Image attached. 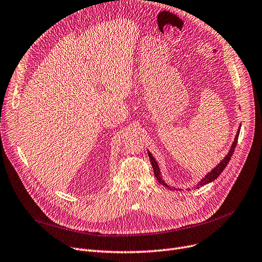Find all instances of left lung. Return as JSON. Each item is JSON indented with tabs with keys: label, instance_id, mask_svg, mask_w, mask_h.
Instances as JSON below:
<instances>
[{
	"label": "left lung",
	"instance_id": "1",
	"mask_svg": "<svg viewBox=\"0 0 262 262\" xmlns=\"http://www.w3.org/2000/svg\"><path fill=\"white\" fill-rule=\"evenodd\" d=\"M239 133H240V127H239V129H238V132H236L234 141H233V143H232V145H231V147H230V150L228 151V154L225 156V158H224L212 170H211L210 172H208L207 175H206L201 181L198 182L197 188H199V186H203V185H205V184H207V183H209V182H212L213 180H215V179L221 175L222 171H223L224 169H225V167L227 166V164L229 163V161H230V159H231V157H232V154H233V151H234V148H235V146H236V143H238ZM147 152H148L149 159H150V162H151V165H152V168H154V172H155V175H156V178L158 179V181H159L162 185L166 186V188H170V186H169L168 184H166V183L164 182V180L162 179L160 167H159V165H158V163H157V161L155 160V158L152 157V155L150 154V151L147 150Z\"/></svg>",
	"mask_w": 262,
	"mask_h": 262
}]
</instances>
